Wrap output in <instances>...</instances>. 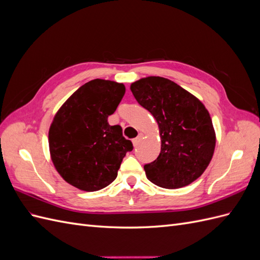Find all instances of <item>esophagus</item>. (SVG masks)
<instances>
[{"instance_id": "1", "label": "esophagus", "mask_w": 260, "mask_h": 260, "mask_svg": "<svg viewBox=\"0 0 260 260\" xmlns=\"http://www.w3.org/2000/svg\"><path fill=\"white\" fill-rule=\"evenodd\" d=\"M141 139H142V136H141V135H140V136H139L138 138H136V139H133V140H132V143H133V146H135V147H136V146H137V145L139 144V142H140V141H141Z\"/></svg>"}]
</instances>
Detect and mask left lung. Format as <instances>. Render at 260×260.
I'll return each instance as SVG.
<instances>
[{
	"instance_id": "obj_1",
	"label": "left lung",
	"mask_w": 260,
	"mask_h": 260,
	"mask_svg": "<svg viewBox=\"0 0 260 260\" xmlns=\"http://www.w3.org/2000/svg\"><path fill=\"white\" fill-rule=\"evenodd\" d=\"M130 90L159 128L160 154L144 166L146 178L165 188L194 182L208 167L216 146V132L206 107L162 77L142 78L131 83Z\"/></svg>"
}]
</instances>
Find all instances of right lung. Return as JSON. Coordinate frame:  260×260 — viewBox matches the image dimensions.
Listing matches in <instances>:
<instances>
[{"mask_svg":"<svg viewBox=\"0 0 260 260\" xmlns=\"http://www.w3.org/2000/svg\"><path fill=\"white\" fill-rule=\"evenodd\" d=\"M125 92L123 83L94 79L84 83L60 106L49 130L55 169L67 183L85 192L99 191L117 178L131 141L120 125H109Z\"/></svg>","mask_w":260,"mask_h":260,"instance_id":"right-lung-1","label":"right lung"}]
</instances>
